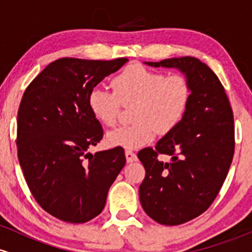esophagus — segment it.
<instances>
[{"instance_id": "1", "label": "esophagus", "mask_w": 252, "mask_h": 252, "mask_svg": "<svg viewBox=\"0 0 252 252\" xmlns=\"http://www.w3.org/2000/svg\"><path fill=\"white\" fill-rule=\"evenodd\" d=\"M126 162H135L137 161V156L132 150H126Z\"/></svg>"}]
</instances>
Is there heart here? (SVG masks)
I'll list each match as a JSON object with an SVG mask.
<instances>
[{
	"label": "heart",
	"instance_id": "obj_1",
	"mask_svg": "<svg viewBox=\"0 0 252 252\" xmlns=\"http://www.w3.org/2000/svg\"><path fill=\"white\" fill-rule=\"evenodd\" d=\"M114 92L94 86L90 90L88 106L98 122L106 126L117 123L122 105L136 104L131 126L111 130L112 147L137 149L154 141L158 131L176 128L189 111L192 85L184 74H168L132 63L111 80Z\"/></svg>",
	"mask_w": 252,
	"mask_h": 252
}]
</instances>
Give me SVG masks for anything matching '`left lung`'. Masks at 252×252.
Returning <instances> with one entry per match:
<instances>
[{
  "mask_svg": "<svg viewBox=\"0 0 252 252\" xmlns=\"http://www.w3.org/2000/svg\"><path fill=\"white\" fill-rule=\"evenodd\" d=\"M179 68L192 85L189 111L155 148L138 152L146 169L140 186L144 212L162 225H180L205 212L218 195L235 153V124L219 78L193 57L146 63ZM158 155H169L163 163Z\"/></svg>",
  "mask_w": 252,
  "mask_h": 252,
  "instance_id": "1",
  "label": "left lung"
}]
</instances>
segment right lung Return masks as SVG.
Here are the masks:
<instances>
[{
	"instance_id": "add662e5",
	"label": "right lung",
	"mask_w": 252,
	"mask_h": 252,
	"mask_svg": "<svg viewBox=\"0 0 252 252\" xmlns=\"http://www.w3.org/2000/svg\"><path fill=\"white\" fill-rule=\"evenodd\" d=\"M128 62L62 58L26 89L17 112V156L37 204L66 222L102 212L110 186L126 164L123 148L88 153L103 138L88 106L90 90Z\"/></svg>"
}]
</instances>
